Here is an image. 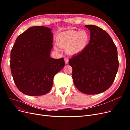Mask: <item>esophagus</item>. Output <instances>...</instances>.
<instances>
[{
  "label": "esophagus",
  "instance_id": "34e87169",
  "mask_svg": "<svg viewBox=\"0 0 130 130\" xmlns=\"http://www.w3.org/2000/svg\"><path fill=\"white\" fill-rule=\"evenodd\" d=\"M64 59H65V64H67L68 63H69V58L65 57Z\"/></svg>",
  "mask_w": 130,
  "mask_h": 130
}]
</instances>
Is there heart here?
I'll return each mask as SVG.
<instances>
[{
	"label": "heart",
	"instance_id": "obj_1",
	"mask_svg": "<svg viewBox=\"0 0 130 130\" xmlns=\"http://www.w3.org/2000/svg\"><path fill=\"white\" fill-rule=\"evenodd\" d=\"M89 39V35L85 30H69L59 33L57 36L56 42L60 47L67 46V52L75 54L80 52L85 48Z\"/></svg>",
	"mask_w": 130,
	"mask_h": 130
}]
</instances>
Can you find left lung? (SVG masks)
<instances>
[{
	"label": "left lung",
	"instance_id": "8db88e82",
	"mask_svg": "<svg viewBox=\"0 0 130 130\" xmlns=\"http://www.w3.org/2000/svg\"><path fill=\"white\" fill-rule=\"evenodd\" d=\"M91 38L85 48L69 60L75 87L86 94H97L112 85L119 69L117 47L110 36L100 27L87 25Z\"/></svg>",
	"mask_w": 130,
	"mask_h": 130
}]
</instances>
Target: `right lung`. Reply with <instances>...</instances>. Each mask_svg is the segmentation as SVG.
I'll return each instance as SVG.
<instances>
[{
    "label": "right lung",
    "instance_id": "add662e5",
    "mask_svg": "<svg viewBox=\"0 0 130 130\" xmlns=\"http://www.w3.org/2000/svg\"><path fill=\"white\" fill-rule=\"evenodd\" d=\"M52 29L30 27L17 38L10 53V69L18 89L29 96L48 93L55 75L65 66L63 58L50 57L53 45Z\"/></svg>",
    "mask_w": 130,
    "mask_h": 130
}]
</instances>
